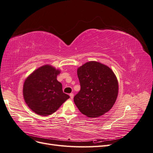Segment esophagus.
<instances>
[{"label": "esophagus", "instance_id": "34e87169", "mask_svg": "<svg viewBox=\"0 0 153 153\" xmlns=\"http://www.w3.org/2000/svg\"><path fill=\"white\" fill-rule=\"evenodd\" d=\"M69 96H70L71 99H73V97H74V94H73V93H71L70 94H69Z\"/></svg>", "mask_w": 153, "mask_h": 153}]
</instances>
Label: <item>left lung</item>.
<instances>
[{"mask_svg": "<svg viewBox=\"0 0 153 153\" xmlns=\"http://www.w3.org/2000/svg\"><path fill=\"white\" fill-rule=\"evenodd\" d=\"M80 91L74 97L77 108L89 117L101 116L112 108L119 91L117 78L108 66L89 61L77 69Z\"/></svg>", "mask_w": 153, "mask_h": 153, "instance_id": "1", "label": "left lung"}]
</instances>
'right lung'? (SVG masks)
Wrapping results in <instances>:
<instances>
[{
  "mask_svg": "<svg viewBox=\"0 0 153 153\" xmlns=\"http://www.w3.org/2000/svg\"><path fill=\"white\" fill-rule=\"evenodd\" d=\"M61 73L49 64L36 69L27 77L23 86L26 104L36 114L47 116L57 111L69 98L64 93L57 76Z\"/></svg>",
  "mask_w": 153,
  "mask_h": 153,
  "instance_id": "add662e5",
  "label": "right lung"
}]
</instances>
